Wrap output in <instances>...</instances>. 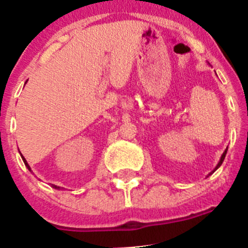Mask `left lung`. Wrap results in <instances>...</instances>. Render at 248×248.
<instances>
[{"label":"left lung","instance_id":"8db88e82","mask_svg":"<svg viewBox=\"0 0 248 248\" xmlns=\"http://www.w3.org/2000/svg\"><path fill=\"white\" fill-rule=\"evenodd\" d=\"M227 151H228V148H227V149H225V150H224V153H223L222 157H220L219 162H218L217 167H216V168H215V170H217V168H218V167H219V166H220V165H222V163H223V161H224V158H225V155H227ZM215 170H213V172H215ZM213 172H212V173H213ZM212 173H210V174H212Z\"/></svg>","mask_w":248,"mask_h":248}]
</instances>
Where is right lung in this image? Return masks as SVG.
I'll use <instances>...</instances> for the list:
<instances>
[{
    "label": "right lung",
    "mask_w": 248,
    "mask_h": 248,
    "mask_svg": "<svg viewBox=\"0 0 248 248\" xmlns=\"http://www.w3.org/2000/svg\"><path fill=\"white\" fill-rule=\"evenodd\" d=\"M21 158H23L24 163H25V166H26V167H28V168H29V170H30V166H29V165H28V162H26L25 157H24V156H23V155H21ZM52 186H53V188H54V189H60V188H59V186H57V185H53V184H52Z\"/></svg>",
    "instance_id": "right-lung-1"
}]
</instances>
